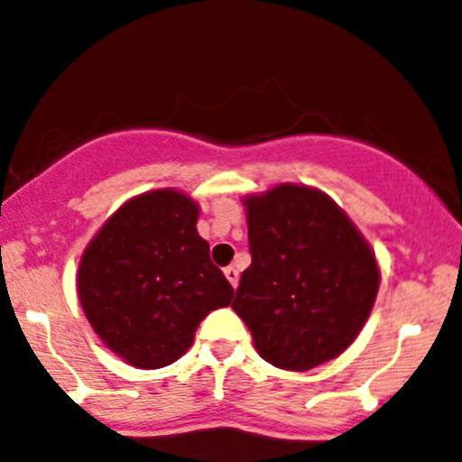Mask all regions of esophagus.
<instances>
[{
  "label": "esophagus",
  "mask_w": 462,
  "mask_h": 462,
  "mask_svg": "<svg viewBox=\"0 0 462 462\" xmlns=\"http://www.w3.org/2000/svg\"><path fill=\"white\" fill-rule=\"evenodd\" d=\"M226 278L230 280L232 287H236V284H239V269H236V266H227V269H226Z\"/></svg>",
  "instance_id": "34e87169"
}]
</instances>
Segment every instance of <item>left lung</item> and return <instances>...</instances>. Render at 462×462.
I'll return each instance as SVG.
<instances>
[{"instance_id": "left-lung-1", "label": "left lung", "mask_w": 462, "mask_h": 462, "mask_svg": "<svg viewBox=\"0 0 462 462\" xmlns=\"http://www.w3.org/2000/svg\"><path fill=\"white\" fill-rule=\"evenodd\" d=\"M251 266L232 310L273 367L308 372L346 351L381 284L376 255L333 198L305 184L245 196Z\"/></svg>"}]
</instances>
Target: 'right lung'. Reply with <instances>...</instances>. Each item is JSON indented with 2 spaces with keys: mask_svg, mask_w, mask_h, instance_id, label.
<instances>
[{
  "mask_svg": "<svg viewBox=\"0 0 462 462\" xmlns=\"http://www.w3.org/2000/svg\"><path fill=\"white\" fill-rule=\"evenodd\" d=\"M196 223L187 193L157 189L125 202L81 255L77 294L86 319L132 367L182 357L202 319L235 296Z\"/></svg>",
  "mask_w": 462,
  "mask_h": 462,
  "instance_id": "1",
  "label": "right lung"
}]
</instances>
